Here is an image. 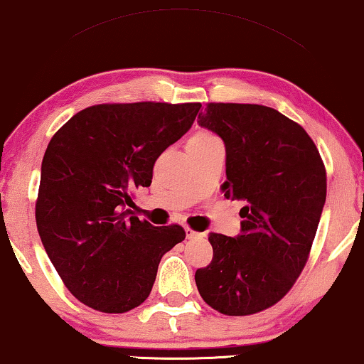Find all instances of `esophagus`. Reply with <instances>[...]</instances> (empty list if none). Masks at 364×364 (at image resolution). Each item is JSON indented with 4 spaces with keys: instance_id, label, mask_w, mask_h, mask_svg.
<instances>
[{
    "instance_id": "obj_1",
    "label": "esophagus",
    "mask_w": 364,
    "mask_h": 364,
    "mask_svg": "<svg viewBox=\"0 0 364 364\" xmlns=\"http://www.w3.org/2000/svg\"><path fill=\"white\" fill-rule=\"evenodd\" d=\"M185 232H186V238H198V237H203V233L195 232V230L190 228V227H186V228H185Z\"/></svg>"
}]
</instances>
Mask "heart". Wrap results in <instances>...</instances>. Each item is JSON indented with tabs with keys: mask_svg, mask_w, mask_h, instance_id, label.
<instances>
[{
	"mask_svg": "<svg viewBox=\"0 0 364 364\" xmlns=\"http://www.w3.org/2000/svg\"><path fill=\"white\" fill-rule=\"evenodd\" d=\"M193 141H201V142H206V141H213V139H216L215 136H211V134H208V132H198V134H195L191 137Z\"/></svg>",
	"mask_w": 364,
	"mask_h": 364,
	"instance_id": "1",
	"label": "heart"
}]
</instances>
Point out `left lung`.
<instances>
[{
  "label": "left lung",
  "mask_w": 364,
  "mask_h": 364,
  "mask_svg": "<svg viewBox=\"0 0 364 364\" xmlns=\"http://www.w3.org/2000/svg\"><path fill=\"white\" fill-rule=\"evenodd\" d=\"M198 124L227 149L225 198L242 200V233H210L213 259L195 274L206 304L227 316L269 309L296 284L326 201V168L314 141L279 110L206 104Z\"/></svg>",
  "instance_id": "8db88e82"
}]
</instances>
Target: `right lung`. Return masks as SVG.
Segmentation results:
<instances>
[{"instance_id":"add662e5","label":"right lung","mask_w":364,"mask_h":364,"mask_svg":"<svg viewBox=\"0 0 364 364\" xmlns=\"http://www.w3.org/2000/svg\"><path fill=\"white\" fill-rule=\"evenodd\" d=\"M201 104H99L55 132L41 161L35 218L60 279L92 309L121 314L148 299L179 225L129 216L156 159L186 134Z\"/></svg>"}]
</instances>
